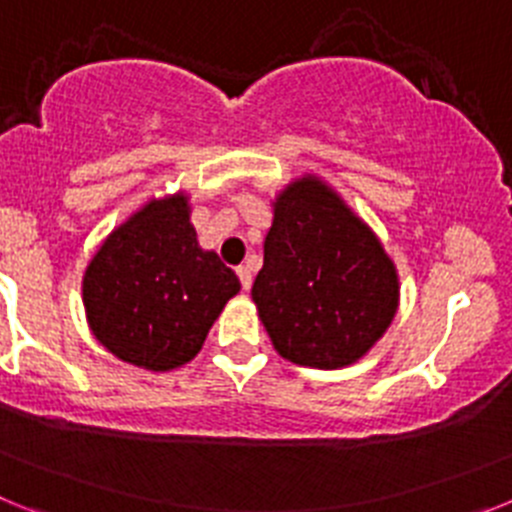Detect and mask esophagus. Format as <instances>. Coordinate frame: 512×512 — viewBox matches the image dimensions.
<instances>
[{
  "label": "esophagus",
  "instance_id": "esophagus-1",
  "mask_svg": "<svg viewBox=\"0 0 512 512\" xmlns=\"http://www.w3.org/2000/svg\"><path fill=\"white\" fill-rule=\"evenodd\" d=\"M238 279H241V287L248 292V289H251V284H253L251 266H238Z\"/></svg>",
  "mask_w": 512,
  "mask_h": 512
}]
</instances>
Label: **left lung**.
I'll use <instances>...</instances> for the list:
<instances>
[{"label": "left lung", "instance_id": "left-lung-1", "mask_svg": "<svg viewBox=\"0 0 512 512\" xmlns=\"http://www.w3.org/2000/svg\"><path fill=\"white\" fill-rule=\"evenodd\" d=\"M397 295L395 264L336 192L305 176L279 194L251 297L284 359L354 364L392 323Z\"/></svg>", "mask_w": 512, "mask_h": 512}]
</instances>
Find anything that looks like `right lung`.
<instances>
[{
  "instance_id": "1",
  "label": "right lung",
  "mask_w": 512,
  "mask_h": 512,
  "mask_svg": "<svg viewBox=\"0 0 512 512\" xmlns=\"http://www.w3.org/2000/svg\"><path fill=\"white\" fill-rule=\"evenodd\" d=\"M241 282L202 251L187 197L135 212L104 241L84 274V307L97 341L117 359L169 372L197 356Z\"/></svg>"
}]
</instances>
